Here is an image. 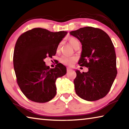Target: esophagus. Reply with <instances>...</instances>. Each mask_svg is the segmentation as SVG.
<instances>
[{"label":"esophagus","instance_id":"1","mask_svg":"<svg viewBox=\"0 0 129 129\" xmlns=\"http://www.w3.org/2000/svg\"><path fill=\"white\" fill-rule=\"evenodd\" d=\"M67 72H70L71 71H72V69L69 68H67Z\"/></svg>","mask_w":129,"mask_h":129}]
</instances>
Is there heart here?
I'll return each instance as SVG.
<instances>
[{
	"label": "heart",
	"instance_id": "obj_1",
	"mask_svg": "<svg viewBox=\"0 0 129 129\" xmlns=\"http://www.w3.org/2000/svg\"><path fill=\"white\" fill-rule=\"evenodd\" d=\"M69 41L71 45L74 47V46L77 44V43L79 42L77 39L73 37H71L69 39ZM61 48V44H59L57 45L56 48L57 52H58L60 51ZM77 58L76 56H68L64 55L62 56L60 58V62L62 63L63 64L68 65V66H71V65H73L77 61Z\"/></svg>",
	"mask_w": 129,
	"mask_h": 129
}]
</instances>
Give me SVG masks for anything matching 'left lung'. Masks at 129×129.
I'll use <instances>...</instances> for the list:
<instances>
[{
  "label": "left lung",
  "mask_w": 129,
  "mask_h": 129,
  "mask_svg": "<svg viewBox=\"0 0 129 129\" xmlns=\"http://www.w3.org/2000/svg\"><path fill=\"white\" fill-rule=\"evenodd\" d=\"M82 44L80 66L88 72L76 71L75 91L83 100L94 101L108 94L117 74L114 45L105 32L98 28L85 27L71 31Z\"/></svg>",
  "instance_id": "obj_1"
}]
</instances>
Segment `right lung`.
Listing matches in <instances>:
<instances>
[{
	"mask_svg": "<svg viewBox=\"0 0 129 129\" xmlns=\"http://www.w3.org/2000/svg\"><path fill=\"white\" fill-rule=\"evenodd\" d=\"M67 34L35 28L19 37L14 52V67L17 84L28 100L44 103L56 95V80L66 74L67 68L61 63L50 68L44 60L55 55L57 47Z\"/></svg>",
	"mask_w": 129,
	"mask_h": 129,
	"instance_id": "add662e5",
	"label": "right lung"
}]
</instances>
